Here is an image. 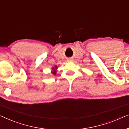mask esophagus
Returning a JSON list of instances; mask_svg holds the SVG:
<instances>
[{
  "label": "esophagus",
  "instance_id": "obj_1",
  "mask_svg": "<svg viewBox=\"0 0 129 129\" xmlns=\"http://www.w3.org/2000/svg\"><path fill=\"white\" fill-rule=\"evenodd\" d=\"M73 61V60L72 59H69L68 60V61H69V62H70V61Z\"/></svg>",
  "mask_w": 129,
  "mask_h": 129
}]
</instances>
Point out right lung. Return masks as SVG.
I'll list each match as a JSON object with an SVG mask.
<instances>
[{"instance_id":"1","label":"right lung","mask_w":129,"mask_h":129,"mask_svg":"<svg viewBox=\"0 0 129 129\" xmlns=\"http://www.w3.org/2000/svg\"><path fill=\"white\" fill-rule=\"evenodd\" d=\"M57 66H55L54 67H53L52 68V73L53 74V75H56V70H57Z\"/></svg>"}]
</instances>
